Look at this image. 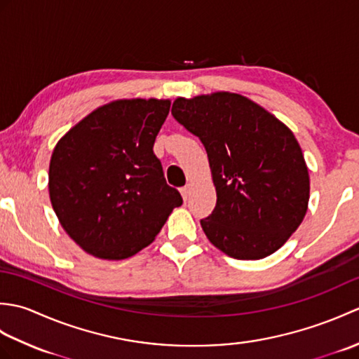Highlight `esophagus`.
I'll return each instance as SVG.
<instances>
[{"label": "esophagus", "instance_id": "1", "mask_svg": "<svg viewBox=\"0 0 359 359\" xmlns=\"http://www.w3.org/2000/svg\"><path fill=\"white\" fill-rule=\"evenodd\" d=\"M180 194H182V197H184V201H187L189 197V187L187 185L184 188H180Z\"/></svg>", "mask_w": 359, "mask_h": 359}]
</instances>
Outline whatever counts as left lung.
<instances>
[{"label": "left lung", "instance_id": "obj_1", "mask_svg": "<svg viewBox=\"0 0 359 359\" xmlns=\"http://www.w3.org/2000/svg\"><path fill=\"white\" fill-rule=\"evenodd\" d=\"M172 117L208 154L217 202L202 230L242 261L273 255L307 212L310 177L294 134L262 106L233 93L179 97Z\"/></svg>", "mask_w": 359, "mask_h": 359}]
</instances>
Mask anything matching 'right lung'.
Returning a JSON list of instances; mask_svg holds the SVG:
<instances>
[{
  "mask_svg": "<svg viewBox=\"0 0 359 359\" xmlns=\"http://www.w3.org/2000/svg\"><path fill=\"white\" fill-rule=\"evenodd\" d=\"M170 100L103 104L71 128L49 165L52 208L71 239L109 261L131 257L156 239L182 205L152 147Z\"/></svg>",
  "mask_w": 359,
  "mask_h": 359,
  "instance_id": "obj_1",
  "label": "right lung"
}]
</instances>
